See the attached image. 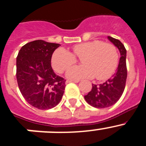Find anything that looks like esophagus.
<instances>
[{
	"instance_id": "esophagus-1",
	"label": "esophagus",
	"mask_w": 146,
	"mask_h": 146,
	"mask_svg": "<svg viewBox=\"0 0 146 146\" xmlns=\"http://www.w3.org/2000/svg\"><path fill=\"white\" fill-rule=\"evenodd\" d=\"M79 82V80H70V79H68V80L66 81V84H67V83H70V82L78 83Z\"/></svg>"
}]
</instances>
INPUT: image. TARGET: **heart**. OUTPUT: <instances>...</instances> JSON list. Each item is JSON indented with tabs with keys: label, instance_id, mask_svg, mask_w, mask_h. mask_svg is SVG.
Instances as JSON below:
<instances>
[{
	"label": "heart",
	"instance_id": "1",
	"mask_svg": "<svg viewBox=\"0 0 146 146\" xmlns=\"http://www.w3.org/2000/svg\"><path fill=\"white\" fill-rule=\"evenodd\" d=\"M76 57L82 58L83 65L74 66L67 70V76L71 79L94 76L98 80L107 79L116 70L119 60L114 45L95 40L74 46L73 53L65 49H57L52 54L51 64L56 72L62 73L76 62Z\"/></svg>",
	"mask_w": 146,
	"mask_h": 146
}]
</instances>
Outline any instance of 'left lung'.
Returning a JSON list of instances; mask_svg holds the SVG:
<instances>
[{"label":"left lung","mask_w":146,"mask_h":146,"mask_svg":"<svg viewBox=\"0 0 146 146\" xmlns=\"http://www.w3.org/2000/svg\"><path fill=\"white\" fill-rule=\"evenodd\" d=\"M108 38L119 49L121 57L116 73L102 84H92L91 90L84 96L87 102L96 108H108L117 102L124 92L127 79L125 47L118 39Z\"/></svg>","instance_id":"1"}]
</instances>
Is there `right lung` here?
Here are the masks:
<instances>
[{"label": "right lung", "instance_id": "right-lung-1", "mask_svg": "<svg viewBox=\"0 0 146 146\" xmlns=\"http://www.w3.org/2000/svg\"><path fill=\"white\" fill-rule=\"evenodd\" d=\"M61 45L43 40L22 46L16 58L18 88L25 100L40 110L54 108L62 100L65 79L57 76L51 67V58Z\"/></svg>", "mask_w": 146, "mask_h": 146}]
</instances>
